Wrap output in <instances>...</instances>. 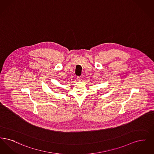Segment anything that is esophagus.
Wrapping results in <instances>:
<instances>
[{"label": "esophagus", "mask_w": 154, "mask_h": 154, "mask_svg": "<svg viewBox=\"0 0 154 154\" xmlns=\"http://www.w3.org/2000/svg\"><path fill=\"white\" fill-rule=\"evenodd\" d=\"M77 80L78 81H81V77H77Z\"/></svg>", "instance_id": "1"}]
</instances>
